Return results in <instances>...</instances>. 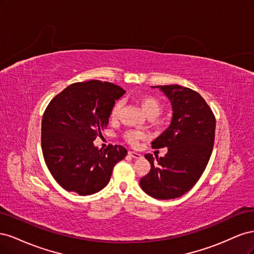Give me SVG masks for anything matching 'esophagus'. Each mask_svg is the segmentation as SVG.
<instances>
[{"mask_svg":"<svg viewBox=\"0 0 254 254\" xmlns=\"http://www.w3.org/2000/svg\"><path fill=\"white\" fill-rule=\"evenodd\" d=\"M128 155H129L130 157H132L133 159H140V158H142L141 153L135 152V151H128Z\"/></svg>","mask_w":254,"mask_h":254,"instance_id":"34e87169","label":"esophagus"}]
</instances>
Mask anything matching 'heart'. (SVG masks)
<instances>
[{
	"instance_id": "obj_1",
	"label": "heart",
	"mask_w": 254,
	"mask_h": 254,
	"mask_svg": "<svg viewBox=\"0 0 254 254\" xmlns=\"http://www.w3.org/2000/svg\"><path fill=\"white\" fill-rule=\"evenodd\" d=\"M139 104L141 106L142 110L144 113L147 115V118L153 117L156 118L157 115L160 113L161 109H162V105H161V102L159 99L152 95H143L139 98ZM120 103H117L111 110V118L114 120L117 119L118 113L120 110ZM144 133L139 132V131H133V130H130V131H127L125 133V139L130 143V144H136L140 140L144 139Z\"/></svg>"
}]
</instances>
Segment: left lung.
<instances>
[{"label": "left lung", "instance_id": "left-lung-1", "mask_svg": "<svg viewBox=\"0 0 254 254\" xmlns=\"http://www.w3.org/2000/svg\"><path fill=\"white\" fill-rule=\"evenodd\" d=\"M170 99L171 125L152 141V148L167 147L164 157L146 153L149 173L140 180L141 189L156 199L184 195L200 178L209 162L216 120L201 95L191 89L171 84L156 86Z\"/></svg>", "mask_w": 254, "mask_h": 254}]
</instances>
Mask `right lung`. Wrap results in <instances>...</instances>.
Wrapping results in <instances>:
<instances>
[{
  "label": "right lung",
  "mask_w": 254,
  "mask_h": 254,
  "mask_svg": "<svg viewBox=\"0 0 254 254\" xmlns=\"http://www.w3.org/2000/svg\"><path fill=\"white\" fill-rule=\"evenodd\" d=\"M117 84L90 80L72 83L45 109L41 145L49 171L60 187L81 196L109 183L114 165L127 155L121 145L98 149L94 140L108 126L111 110L125 94Z\"/></svg>",
  "instance_id": "add662e5"
}]
</instances>
